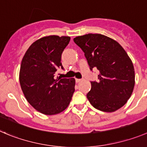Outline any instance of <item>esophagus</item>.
I'll return each instance as SVG.
<instances>
[{"instance_id":"34e87169","label":"esophagus","mask_w":147,"mask_h":147,"mask_svg":"<svg viewBox=\"0 0 147 147\" xmlns=\"http://www.w3.org/2000/svg\"><path fill=\"white\" fill-rule=\"evenodd\" d=\"M75 81H76V83H80V82L83 81V79H75Z\"/></svg>"}]
</instances>
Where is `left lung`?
Listing matches in <instances>:
<instances>
[{"mask_svg": "<svg viewBox=\"0 0 147 147\" xmlns=\"http://www.w3.org/2000/svg\"><path fill=\"white\" fill-rule=\"evenodd\" d=\"M73 40L84 52L90 70L99 72L98 80L90 82L91 89L86 96L90 105L105 112L124 106L135 85L134 64L124 49L101 34H86Z\"/></svg>", "mask_w": 147, "mask_h": 147, "instance_id": "8db88e82", "label": "left lung"}]
</instances>
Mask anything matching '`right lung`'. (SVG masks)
I'll return each instance as SVG.
<instances>
[{"label": "right lung", "instance_id": "obj_1", "mask_svg": "<svg viewBox=\"0 0 147 147\" xmlns=\"http://www.w3.org/2000/svg\"><path fill=\"white\" fill-rule=\"evenodd\" d=\"M70 37L45 36L29 47L22 60L20 83L30 105L40 113L57 115L67 109L75 92L74 78L54 76Z\"/></svg>", "mask_w": 147, "mask_h": 147}]
</instances>
